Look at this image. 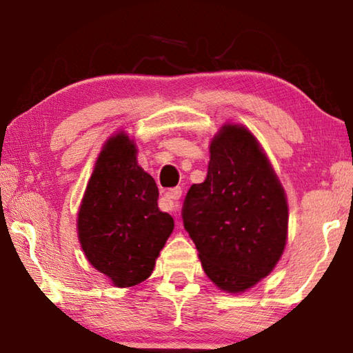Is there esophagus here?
I'll list each match as a JSON object with an SVG mask.
<instances>
[{
    "label": "esophagus",
    "instance_id": "obj_1",
    "mask_svg": "<svg viewBox=\"0 0 353 353\" xmlns=\"http://www.w3.org/2000/svg\"><path fill=\"white\" fill-rule=\"evenodd\" d=\"M181 196H182L181 187L171 188V190L168 191V193L165 194V198H163V210H165V212L176 210V207H177L176 202H177L179 199H181Z\"/></svg>",
    "mask_w": 353,
    "mask_h": 353
}]
</instances>
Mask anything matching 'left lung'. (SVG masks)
Listing matches in <instances>:
<instances>
[{
    "label": "left lung",
    "mask_w": 353,
    "mask_h": 353,
    "mask_svg": "<svg viewBox=\"0 0 353 353\" xmlns=\"http://www.w3.org/2000/svg\"><path fill=\"white\" fill-rule=\"evenodd\" d=\"M183 227L221 290L246 291L270 274L288 230L285 191L246 128L225 124L210 145L207 179L191 185Z\"/></svg>",
    "instance_id": "1"
}]
</instances>
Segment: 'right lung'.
I'll list each match as a JSON object with an SVG mask.
<instances>
[{"label": "right lung", "mask_w": 353, "mask_h": 353, "mask_svg": "<svg viewBox=\"0 0 353 353\" xmlns=\"http://www.w3.org/2000/svg\"><path fill=\"white\" fill-rule=\"evenodd\" d=\"M159 188L137 163L128 135L105 143L77 214V234L88 261L119 288L139 285L155 266L174 219L160 212Z\"/></svg>", "instance_id": "add662e5"}]
</instances>
